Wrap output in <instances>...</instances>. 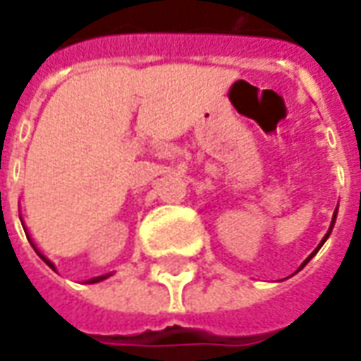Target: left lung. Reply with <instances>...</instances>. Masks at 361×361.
<instances>
[{"label":"left lung","instance_id":"obj_1","mask_svg":"<svg viewBox=\"0 0 361 361\" xmlns=\"http://www.w3.org/2000/svg\"><path fill=\"white\" fill-rule=\"evenodd\" d=\"M334 221H336V211H334V216H332V223H330V228H329V233L324 234V238H322V242H321V244H319V248H317V250L312 252L311 256H309V258L305 259L303 264H301V268H305V266H307V262H309V259H311L312 256H314V254H317V252L321 250V246H322V244H324V242H326V238H329V236H330V233H332V226H334ZM301 268H299V269H301Z\"/></svg>","mask_w":361,"mask_h":361}]
</instances>
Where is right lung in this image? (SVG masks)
Here are the masks:
<instances>
[{
    "instance_id": "add662e5",
    "label": "right lung",
    "mask_w": 361,
    "mask_h": 361,
    "mask_svg": "<svg viewBox=\"0 0 361 361\" xmlns=\"http://www.w3.org/2000/svg\"><path fill=\"white\" fill-rule=\"evenodd\" d=\"M37 254H39L40 258L44 259V262H47V266H50V268L54 269V264H52V262H50V259H47V258H44V256H42V254H40L39 250H37ZM105 277H109V276H99V277H93V279H90V281H87V283H97V281H102V279H105Z\"/></svg>"
}]
</instances>
